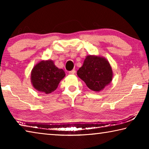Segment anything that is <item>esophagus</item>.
Instances as JSON below:
<instances>
[{
    "mask_svg": "<svg viewBox=\"0 0 149 149\" xmlns=\"http://www.w3.org/2000/svg\"><path fill=\"white\" fill-rule=\"evenodd\" d=\"M75 73V71L74 70H72V71H70V72H69V74H71V75H74V74Z\"/></svg>",
    "mask_w": 149,
    "mask_h": 149,
    "instance_id": "34e87169",
    "label": "esophagus"
}]
</instances>
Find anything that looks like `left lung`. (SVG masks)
<instances>
[{
    "label": "left lung",
    "mask_w": 149,
    "mask_h": 149,
    "mask_svg": "<svg viewBox=\"0 0 149 149\" xmlns=\"http://www.w3.org/2000/svg\"><path fill=\"white\" fill-rule=\"evenodd\" d=\"M77 74L89 89L99 92L112 81L113 72L109 62L105 58L97 55H88Z\"/></svg>",
    "instance_id": "left-lung-1"
}]
</instances>
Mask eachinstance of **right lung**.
I'll return each instance as SVG.
<instances>
[{
  "label": "right lung",
  "instance_id": "add662e5",
  "mask_svg": "<svg viewBox=\"0 0 149 149\" xmlns=\"http://www.w3.org/2000/svg\"><path fill=\"white\" fill-rule=\"evenodd\" d=\"M65 74L59 69L51 60H42L34 65L31 72V82L35 89L49 94L57 89Z\"/></svg>",
  "mask_w": 149,
  "mask_h": 149
}]
</instances>
